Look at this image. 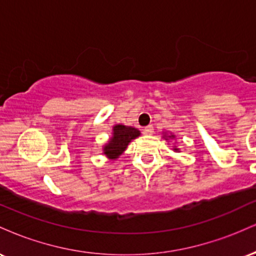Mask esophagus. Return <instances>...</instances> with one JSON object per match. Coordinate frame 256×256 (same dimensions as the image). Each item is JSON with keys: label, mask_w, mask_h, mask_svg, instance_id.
Masks as SVG:
<instances>
[{"label": "esophagus", "mask_w": 256, "mask_h": 256, "mask_svg": "<svg viewBox=\"0 0 256 256\" xmlns=\"http://www.w3.org/2000/svg\"><path fill=\"white\" fill-rule=\"evenodd\" d=\"M143 131H144V134H152V132H154V128H152V125H148L146 126Z\"/></svg>", "instance_id": "34e87169"}]
</instances>
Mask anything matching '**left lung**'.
Listing matches in <instances>:
<instances>
[{
	"label": "left lung",
	"instance_id": "left-lung-1",
	"mask_svg": "<svg viewBox=\"0 0 256 256\" xmlns=\"http://www.w3.org/2000/svg\"><path fill=\"white\" fill-rule=\"evenodd\" d=\"M172 137H173V136H172Z\"/></svg>",
	"mask_w": 256,
	"mask_h": 256
}]
</instances>
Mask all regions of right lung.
Masks as SVG:
<instances>
[{
  "instance_id": "1",
  "label": "right lung",
  "mask_w": 256,
  "mask_h": 256,
  "mask_svg": "<svg viewBox=\"0 0 256 256\" xmlns=\"http://www.w3.org/2000/svg\"><path fill=\"white\" fill-rule=\"evenodd\" d=\"M140 136V131L134 128L125 125H116L113 128V137L104 146V154L110 158H116L125 150L131 140Z\"/></svg>"
}]
</instances>
